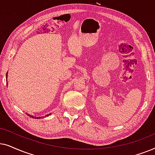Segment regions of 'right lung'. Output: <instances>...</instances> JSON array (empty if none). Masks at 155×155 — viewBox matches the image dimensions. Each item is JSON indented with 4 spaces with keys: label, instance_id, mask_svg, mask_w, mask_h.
<instances>
[{
    "label": "right lung",
    "instance_id": "1",
    "mask_svg": "<svg viewBox=\"0 0 155 155\" xmlns=\"http://www.w3.org/2000/svg\"><path fill=\"white\" fill-rule=\"evenodd\" d=\"M27 115H28V114H27ZM45 115V116H48V115ZM29 115V116H30L31 117H32V118H35V117H36V118H38V117H34V116H32V115ZM41 117H40V118H41ZM39 118H40V117H39Z\"/></svg>",
    "mask_w": 155,
    "mask_h": 155
}]
</instances>
